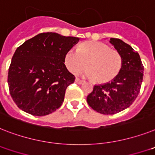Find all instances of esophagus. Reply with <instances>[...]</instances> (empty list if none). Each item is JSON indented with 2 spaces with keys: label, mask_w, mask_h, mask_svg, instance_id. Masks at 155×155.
Here are the masks:
<instances>
[{
  "label": "esophagus",
  "mask_w": 155,
  "mask_h": 155,
  "mask_svg": "<svg viewBox=\"0 0 155 155\" xmlns=\"http://www.w3.org/2000/svg\"><path fill=\"white\" fill-rule=\"evenodd\" d=\"M83 80H80V79H79V78H75V83L78 84H81L82 83H83Z\"/></svg>",
  "instance_id": "34e87169"
}]
</instances>
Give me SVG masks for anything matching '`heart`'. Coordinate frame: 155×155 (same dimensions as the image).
<instances>
[{"instance_id":"obj_1","label":"heart","mask_w":155,"mask_h":155,"mask_svg":"<svg viewBox=\"0 0 155 155\" xmlns=\"http://www.w3.org/2000/svg\"><path fill=\"white\" fill-rule=\"evenodd\" d=\"M64 63L70 72L76 74L86 67V75L99 84L111 81L121 70V55L101 42H84L78 51L70 49L67 51Z\"/></svg>"}]
</instances>
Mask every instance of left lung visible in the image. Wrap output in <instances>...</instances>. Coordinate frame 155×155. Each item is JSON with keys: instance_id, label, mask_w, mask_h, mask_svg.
Listing matches in <instances>:
<instances>
[{"instance_id": "8db88e82", "label": "left lung", "mask_w": 155, "mask_h": 155, "mask_svg": "<svg viewBox=\"0 0 155 155\" xmlns=\"http://www.w3.org/2000/svg\"><path fill=\"white\" fill-rule=\"evenodd\" d=\"M110 43L121 55V70L107 84L95 85L87 101L93 110L104 114H114L129 107L139 94L143 78V63L138 52L116 38Z\"/></svg>"}]
</instances>
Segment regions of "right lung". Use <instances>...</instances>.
<instances>
[{"label":"right lung","mask_w":155,"mask_h":155,"mask_svg":"<svg viewBox=\"0 0 155 155\" xmlns=\"http://www.w3.org/2000/svg\"><path fill=\"white\" fill-rule=\"evenodd\" d=\"M79 40L44 32L16 48L8 68V84L20 109L44 116L62 105L67 87L75 79L64 63L65 55Z\"/></svg>","instance_id":"add662e5"}]
</instances>
